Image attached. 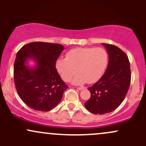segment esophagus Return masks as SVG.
I'll return each instance as SVG.
<instances>
[{
  "label": "esophagus",
  "mask_w": 146,
  "mask_h": 146,
  "mask_svg": "<svg viewBox=\"0 0 146 146\" xmlns=\"http://www.w3.org/2000/svg\"><path fill=\"white\" fill-rule=\"evenodd\" d=\"M85 87H79V88H78V90H82L85 89Z\"/></svg>",
  "instance_id": "esophagus-1"
}]
</instances>
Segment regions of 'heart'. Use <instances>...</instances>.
Masks as SVG:
<instances>
[{
	"instance_id": "1",
	"label": "heart",
	"mask_w": 146,
	"mask_h": 146,
	"mask_svg": "<svg viewBox=\"0 0 146 146\" xmlns=\"http://www.w3.org/2000/svg\"><path fill=\"white\" fill-rule=\"evenodd\" d=\"M108 64V53L102 47H84L70 50L66 58H59L56 63L57 71L64 81L68 82L78 72L72 82L80 85L98 81L104 73Z\"/></svg>"
}]
</instances>
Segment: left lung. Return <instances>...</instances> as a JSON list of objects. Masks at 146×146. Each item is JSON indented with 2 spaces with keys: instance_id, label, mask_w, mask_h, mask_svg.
Wrapping results in <instances>:
<instances>
[{
  "instance_id": "left-lung-1",
  "label": "left lung",
  "mask_w": 146,
  "mask_h": 146,
  "mask_svg": "<svg viewBox=\"0 0 146 146\" xmlns=\"http://www.w3.org/2000/svg\"><path fill=\"white\" fill-rule=\"evenodd\" d=\"M109 54L104 74L89 87L91 97L85 107L91 113L104 114L115 110L124 100L131 83L130 62L127 55L116 46L102 44Z\"/></svg>"
}]
</instances>
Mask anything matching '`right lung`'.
<instances>
[{
	"instance_id": "add662e5",
	"label": "right lung",
	"mask_w": 146,
	"mask_h": 146,
	"mask_svg": "<svg viewBox=\"0 0 146 146\" xmlns=\"http://www.w3.org/2000/svg\"><path fill=\"white\" fill-rule=\"evenodd\" d=\"M64 49L58 44L35 42L23 46L17 53L15 85L20 99L31 109L48 111L62 99L68 86L58 75L56 62ZM29 58L37 63L35 68L26 65Z\"/></svg>"
}]
</instances>
